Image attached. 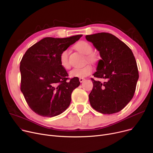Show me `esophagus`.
<instances>
[{"label":"esophagus","mask_w":153,"mask_h":153,"mask_svg":"<svg viewBox=\"0 0 153 153\" xmlns=\"http://www.w3.org/2000/svg\"><path fill=\"white\" fill-rule=\"evenodd\" d=\"M85 80L84 78H79V82H82Z\"/></svg>","instance_id":"1"}]
</instances>
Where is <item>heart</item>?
I'll list each match as a JSON object with an SVG mask.
<instances>
[{"label": "heart", "instance_id": "b5f03b06", "mask_svg": "<svg viewBox=\"0 0 153 153\" xmlns=\"http://www.w3.org/2000/svg\"><path fill=\"white\" fill-rule=\"evenodd\" d=\"M76 49L84 54H86V61L91 64H95L97 61V56L92 53L93 47L87 42L81 41L78 42L76 46ZM59 62L61 66L65 69H69L71 68V64L69 60V53L68 50H63L59 55ZM92 72V67L89 64H87L81 68H76L71 70L69 75L71 77L83 78L89 76Z\"/></svg>", "mask_w": 153, "mask_h": 153}]
</instances>
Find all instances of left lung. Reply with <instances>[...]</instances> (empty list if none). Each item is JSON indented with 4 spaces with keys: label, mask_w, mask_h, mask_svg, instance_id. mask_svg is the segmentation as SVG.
<instances>
[{
    "label": "left lung",
    "mask_w": 153,
    "mask_h": 153,
    "mask_svg": "<svg viewBox=\"0 0 153 153\" xmlns=\"http://www.w3.org/2000/svg\"><path fill=\"white\" fill-rule=\"evenodd\" d=\"M99 53L97 71L91 78L93 89L89 95L92 107L100 113L112 114L121 111L132 99L139 78L137 64L130 48L108 33L86 35Z\"/></svg>",
    "instance_id": "1"
}]
</instances>
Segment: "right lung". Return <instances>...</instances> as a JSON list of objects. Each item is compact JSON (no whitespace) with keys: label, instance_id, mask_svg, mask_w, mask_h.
Returning <instances> with one entry per match:
<instances>
[{"label":"right lung","instance_id":"add662e5","mask_svg":"<svg viewBox=\"0 0 153 153\" xmlns=\"http://www.w3.org/2000/svg\"><path fill=\"white\" fill-rule=\"evenodd\" d=\"M82 35L46 37L31 46L20 61V90L30 107L44 117L57 116L69 106L71 94L80 82L70 79L59 62V55Z\"/></svg>","mask_w":153,"mask_h":153}]
</instances>
